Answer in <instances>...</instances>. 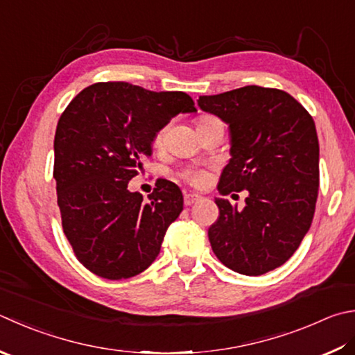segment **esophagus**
Segmentation results:
<instances>
[{
    "instance_id": "34e87169",
    "label": "esophagus",
    "mask_w": 355,
    "mask_h": 355,
    "mask_svg": "<svg viewBox=\"0 0 355 355\" xmlns=\"http://www.w3.org/2000/svg\"><path fill=\"white\" fill-rule=\"evenodd\" d=\"M199 199H200L199 195H193V193H185L184 204H185V205H193L195 202H198Z\"/></svg>"
}]
</instances>
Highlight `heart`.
<instances>
[{"label":"heart","instance_id":"obj_1","mask_svg":"<svg viewBox=\"0 0 355 355\" xmlns=\"http://www.w3.org/2000/svg\"><path fill=\"white\" fill-rule=\"evenodd\" d=\"M160 139H162V132H159L157 135V139H156L157 142H160ZM185 178L189 179L191 184H200L205 179V175L202 171H189V173H185Z\"/></svg>","mask_w":355,"mask_h":355}]
</instances>
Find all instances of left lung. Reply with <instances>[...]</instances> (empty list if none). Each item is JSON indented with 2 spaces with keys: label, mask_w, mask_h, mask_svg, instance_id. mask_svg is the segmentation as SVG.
Returning a JSON list of instances; mask_svg holds the SVG:
<instances>
[{
  "label": "left lung",
  "mask_w": 355,
  "mask_h": 355,
  "mask_svg": "<svg viewBox=\"0 0 355 355\" xmlns=\"http://www.w3.org/2000/svg\"><path fill=\"white\" fill-rule=\"evenodd\" d=\"M198 106L229 126L232 157L218 190H247L243 210L216 199L211 249L233 272L263 275L295 253L312 224L320 156L315 123L291 94L255 85L200 96Z\"/></svg>",
  "instance_id": "8db88e82"
}]
</instances>
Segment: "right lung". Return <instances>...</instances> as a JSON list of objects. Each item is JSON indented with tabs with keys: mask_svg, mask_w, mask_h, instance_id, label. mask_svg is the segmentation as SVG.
<instances>
[{
	"mask_svg": "<svg viewBox=\"0 0 355 355\" xmlns=\"http://www.w3.org/2000/svg\"><path fill=\"white\" fill-rule=\"evenodd\" d=\"M187 112L196 108L185 92L108 82L85 88L60 117L53 178L63 232L96 275L135 277L159 255L166 229L184 209L182 191L159 179L144 200L128 182L151 156L157 132Z\"/></svg>",
	"mask_w": 355,
	"mask_h": 355,
	"instance_id": "right-lung-1",
	"label": "right lung"
}]
</instances>
